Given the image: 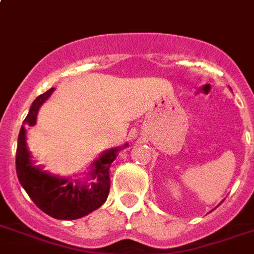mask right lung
<instances>
[{"instance_id":"right-lung-1","label":"right lung","mask_w":254,"mask_h":254,"mask_svg":"<svg viewBox=\"0 0 254 254\" xmlns=\"http://www.w3.org/2000/svg\"><path fill=\"white\" fill-rule=\"evenodd\" d=\"M53 91L54 88H50L32 102L19 131L15 157L16 175L31 200L45 214L56 219H77L98 209L106 201L110 190L109 170L122 148H112L102 153L91 165L89 177L85 182L52 175L43 171L40 166H35L27 149L26 127L36 125L39 109ZM126 146L127 144L123 148Z\"/></svg>"}]
</instances>
